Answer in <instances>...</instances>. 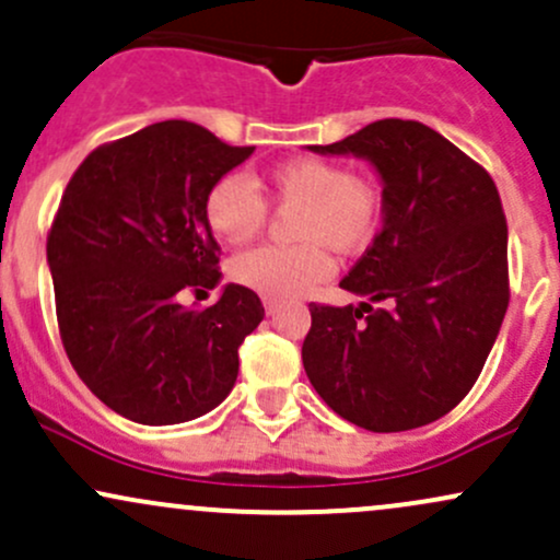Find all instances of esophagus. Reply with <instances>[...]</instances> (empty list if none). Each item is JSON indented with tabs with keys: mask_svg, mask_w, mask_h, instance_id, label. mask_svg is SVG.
<instances>
[{
	"mask_svg": "<svg viewBox=\"0 0 560 560\" xmlns=\"http://www.w3.org/2000/svg\"><path fill=\"white\" fill-rule=\"evenodd\" d=\"M278 308H280V301L265 299V312L269 314V317H272V314H278Z\"/></svg>",
	"mask_w": 560,
	"mask_h": 560,
	"instance_id": "1",
	"label": "esophagus"
}]
</instances>
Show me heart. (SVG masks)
Segmentation results:
<instances>
[{
    "label": "heart",
    "instance_id": "obj_1",
    "mask_svg": "<svg viewBox=\"0 0 560 560\" xmlns=\"http://www.w3.org/2000/svg\"><path fill=\"white\" fill-rule=\"evenodd\" d=\"M269 203L295 209L299 246H261L233 261V278L269 299H299L332 275V256L361 254L383 220V196L370 175L322 156H293L265 170ZM267 201L248 177L228 173L203 196V220L220 241L248 243L267 225Z\"/></svg>",
    "mask_w": 560,
    "mask_h": 560
}]
</instances>
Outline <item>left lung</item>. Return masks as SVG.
I'll return each instance as SVG.
<instances>
[{"mask_svg": "<svg viewBox=\"0 0 560 560\" xmlns=\"http://www.w3.org/2000/svg\"><path fill=\"white\" fill-rule=\"evenodd\" d=\"M308 149L370 160L383 177L385 212L372 246L340 280L366 301L308 304V383L370 432L435 422L477 383L509 308V225L495 183L417 120L387 117Z\"/></svg>", "mask_w": 560, "mask_h": 560, "instance_id": "8db88e82", "label": "left lung"}]
</instances>
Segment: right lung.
I'll list each match as a JSON object with an SVG mask.
<instances>
[{
	"label": "right lung",
	"mask_w": 560,
	"mask_h": 560,
	"mask_svg": "<svg viewBox=\"0 0 560 560\" xmlns=\"http://www.w3.org/2000/svg\"><path fill=\"white\" fill-rule=\"evenodd\" d=\"M252 154L164 120L96 147L65 188L46 238L59 338L85 387L130 422H188L233 390L259 295L230 282L201 312L180 295L220 282L203 196Z\"/></svg>",
	"instance_id": "right-lung-1"
}]
</instances>
